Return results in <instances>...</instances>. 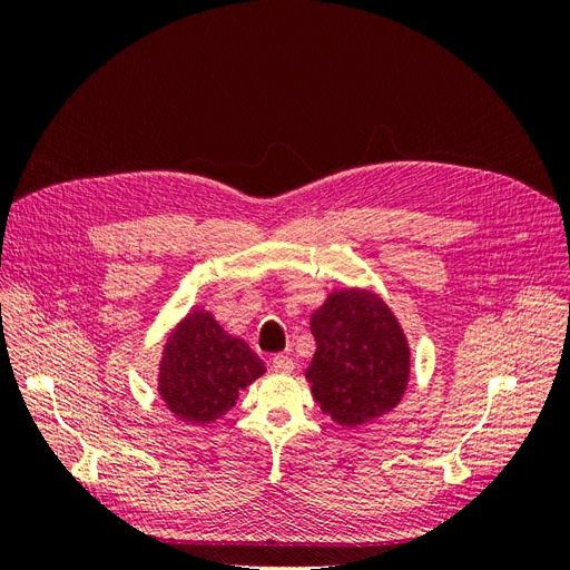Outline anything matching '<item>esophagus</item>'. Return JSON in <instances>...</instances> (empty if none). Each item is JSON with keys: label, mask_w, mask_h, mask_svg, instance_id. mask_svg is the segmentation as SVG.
<instances>
[{"label": "esophagus", "mask_w": 570, "mask_h": 570, "mask_svg": "<svg viewBox=\"0 0 570 570\" xmlns=\"http://www.w3.org/2000/svg\"><path fill=\"white\" fill-rule=\"evenodd\" d=\"M271 366H273L275 373H292V371H295V361H292L285 354H278V356H273V364Z\"/></svg>", "instance_id": "1"}]
</instances>
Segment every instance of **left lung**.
Wrapping results in <instances>:
<instances>
[{"instance_id": "obj_1", "label": "left lung", "mask_w": 570, "mask_h": 570, "mask_svg": "<svg viewBox=\"0 0 570 570\" xmlns=\"http://www.w3.org/2000/svg\"><path fill=\"white\" fill-rule=\"evenodd\" d=\"M312 333L316 354L304 375L325 416L356 428L402 402L411 350L381 295L364 287L333 289L312 314Z\"/></svg>"}]
</instances>
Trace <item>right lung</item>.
Returning a JSON list of instances; mask_svg holds the SVG:
<instances>
[{
	"instance_id": "right-lung-1",
	"label": "right lung",
	"mask_w": 570,
	"mask_h": 570,
	"mask_svg": "<svg viewBox=\"0 0 570 570\" xmlns=\"http://www.w3.org/2000/svg\"><path fill=\"white\" fill-rule=\"evenodd\" d=\"M264 373L249 344L197 306L166 337L157 390L176 419L206 425L226 416L239 392Z\"/></svg>"
}]
</instances>
